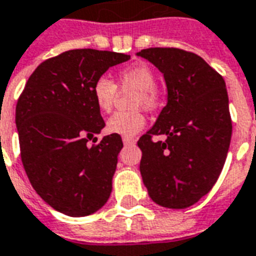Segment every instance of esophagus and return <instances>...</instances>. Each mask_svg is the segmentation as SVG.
<instances>
[{"label": "esophagus", "mask_w": 256, "mask_h": 256, "mask_svg": "<svg viewBox=\"0 0 256 256\" xmlns=\"http://www.w3.org/2000/svg\"><path fill=\"white\" fill-rule=\"evenodd\" d=\"M122 141H124V145H132V144H136V140L132 136H124Z\"/></svg>", "instance_id": "1"}]
</instances>
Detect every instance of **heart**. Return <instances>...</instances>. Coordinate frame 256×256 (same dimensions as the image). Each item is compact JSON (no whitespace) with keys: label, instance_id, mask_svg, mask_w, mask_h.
<instances>
[{"label":"heart","instance_id":"b5f03b06","mask_svg":"<svg viewBox=\"0 0 256 256\" xmlns=\"http://www.w3.org/2000/svg\"><path fill=\"white\" fill-rule=\"evenodd\" d=\"M118 86L106 76L98 78L92 84V96L96 107L103 112H110L114 108L118 96V87L124 91L134 90L132 107L136 110L118 111L108 118L106 128L108 132L124 136H132L141 132L146 118L140 107L154 110L161 103V92L156 86V72L149 64L136 63L118 72Z\"/></svg>","mask_w":256,"mask_h":256}]
</instances>
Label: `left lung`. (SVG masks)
<instances>
[{"label": "left lung", "instance_id": "8db88e82", "mask_svg": "<svg viewBox=\"0 0 256 256\" xmlns=\"http://www.w3.org/2000/svg\"><path fill=\"white\" fill-rule=\"evenodd\" d=\"M164 74L168 103L138 141L142 180L160 206L182 210L210 192L219 178L231 142L226 82L204 58L178 48L138 52ZM166 135L165 142L152 141Z\"/></svg>", "mask_w": 256, "mask_h": 256}]
</instances>
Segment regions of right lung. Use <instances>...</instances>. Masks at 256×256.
<instances>
[{
  "label": "right lung",
  "mask_w": 256,
  "mask_h": 256,
  "mask_svg": "<svg viewBox=\"0 0 256 256\" xmlns=\"http://www.w3.org/2000/svg\"><path fill=\"white\" fill-rule=\"evenodd\" d=\"M130 56L71 50L42 62L29 76L16 106L21 161L37 194L68 216H87L110 198L120 134L90 140L104 128L92 84ZM92 142H96L95 136Z\"/></svg>",
  "instance_id": "obj_1"
}]
</instances>
